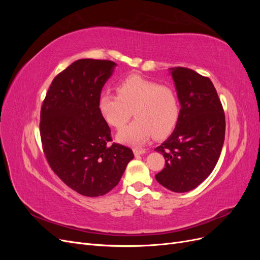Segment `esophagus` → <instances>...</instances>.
<instances>
[{
    "instance_id": "esophagus-1",
    "label": "esophagus",
    "mask_w": 260,
    "mask_h": 260,
    "mask_svg": "<svg viewBox=\"0 0 260 260\" xmlns=\"http://www.w3.org/2000/svg\"><path fill=\"white\" fill-rule=\"evenodd\" d=\"M147 151L144 148H133V153H135V155H142V154H145Z\"/></svg>"
}]
</instances>
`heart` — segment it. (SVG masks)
I'll use <instances>...</instances> for the list:
<instances>
[{
	"label": "heart",
	"mask_w": 260,
	"mask_h": 260,
	"mask_svg": "<svg viewBox=\"0 0 260 260\" xmlns=\"http://www.w3.org/2000/svg\"><path fill=\"white\" fill-rule=\"evenodd\" d=\"M117 95L102 93L98 108L112 128L120 129L130 117L136 119L117 135L122 143L138 145L148 139L164 138L176 128L180 117V104L170 86L130 76L116 86Z\"/></svg>",
	"instance_id": "b5f03b06"
}]
</instances>
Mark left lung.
<instances>
[{
  "label": "left lung",
  "instance_id": "left-lung-1",
  "mask_svg": "<svg viewBox=\"0 0 260 260\" xmlns=\"http://www.w3.org/2000/svg\"><path fill=\"white\" fill-rule=\"evenodd\" d=\"M181 104L177 127L155 151L165 157L156 180L172 192L200 185L214 170L224 142L225 117L214 84L185 67L171 69Z\"/></svg>",
  "mask_w": 260,
  "mask_h": 260
}]
</instances>
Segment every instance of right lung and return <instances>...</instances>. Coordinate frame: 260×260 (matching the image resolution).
<instances>
[{
  "instance_id": "right-lung-1",
  "label": "right lung",
  "mask_w": 260,
  "mask_h": 260,
  "mask_svg": "<svg viewBox=\"0 0 260 260\" xmlns=\"http://www.w3.org/2000/svg\"><path fill=\"white\" fill-rule=\"evenodd\" d=\"M116 64L107 59L74 61L54 78L40 114V136L49 166L83 196L104 195L118 184L132 149L112 143L111 128L98 102Z\"/></svg>"
}]
</instances>
